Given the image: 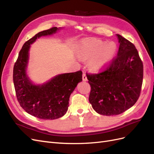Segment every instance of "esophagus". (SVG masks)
<instances>
[{
	"instance_id": "obj_1",
	"label": "esophagus",
	"mask_w": 154,
	"mask_h": 154,
	"mask_svg": "<svg viewBox=\"0 0 154 154\" xmlns=\"http://www.w3.org/2000/svg\"><path fill=\"white\" fill-rule=\"evenodd\" d=\"M82 79H83V81L84 82H86L87 81V76H86V74L84 72L83 74V76H82Z\"/></svg>"
}]
</instances>
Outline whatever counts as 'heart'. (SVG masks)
I'll use <instances>...</instances> for the list:
<instances>
[{
  "label": "heart",
  "instance_id": "1",
  "mask_svg": "<svg viewBox=\"0 0 154 154\" xmlns=\"http://www.w3.org/2000/svg\"><path fill=\"white\" fill-rule=\"evenodd\" d=\"M117 51L116 44L96 38H85L79 42L77 47L78 57L88 60V66L92 71H103L113 60Z\"/></svg>",
  "mask_w": 154,
  "mask_h": 154
}]
</instances>
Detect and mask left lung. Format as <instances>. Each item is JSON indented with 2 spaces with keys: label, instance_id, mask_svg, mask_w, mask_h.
<instances>
[{
  "label": "left lung",
  "instance_id": "8db88e82",
  "mask_svg": "<svg viewBox=\"0 0 154 154\" xmlns=\"http://www.w3.org/2000/svg\"><path fill=\"white\" fill-rule=\"evenodd\" d=\"M119 44L118 57L106 71L87 74L91 87L90 103L97 113L116 116L137 101L141 89L143 65L134 45L116 35Z\"/></svg>",
  "mask_w": 154,
  "mask_h": 154
}]
</instances>
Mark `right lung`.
Masks as SVG:
<instances>
[{"mask_svg": "<svg viewBox=\"0 0 154 154\" xmlns=\"http://www.w3.org/2000/svg\"><path fill=\"white\" fill-rule=\"evenodd\" d=\"M62 27L39 32L23 45L13 68V83L17 100L26 112L42 119L62 117L69 107V97L78 83L82 81V72L58 74L42 84H35L27 74L31 45L41 36L57 33Z\"/></svg>", "mask_w": 154, "mask_h": 154, "instance_id": "right-lung-1", "label": "right lung"}]
</instances>
